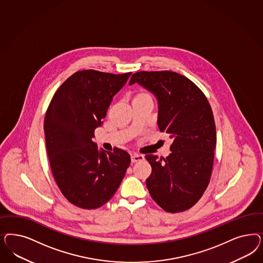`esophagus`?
<instances>
[{
    "instance_id": "1",
    "label": "esophagus",
    "mask_w": 263,
    "mask_h": 263,
    "mask_svg": "<svg viewBox=\"0 0 263 263\" xmlns=\"http://www.w3.org/2000/svg\"><path fill=\"white\" fill-rule=\"evenodd\" d=\"M144 160V156L143 155H138L135 154L132 156V162H137V161H141Z\"/></svg>"
}]
</instances>
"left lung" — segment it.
Here are the masks:
<instances>
[{
  "label": "left lung",
  "instance_id": "left-lung-1",
  "mask_svg": "<svg viewBox=\"0 0 263 263\" xmlns=\"http://www.w3.org/2000/svg\"><path fill=\"white\" fill-rule=\"evenodd\" d=\"M135 83L155 95L158 126L172 139L165 159L145 156L152 166L148 191L164 211H186L200 199L212 174L217 136L210 103L193 81L174 71H138L128 84Z\"/></svg>",
  "mask_w": 263,
  "mask_h": 263
}]
</instances>
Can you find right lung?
<instances>
[{
    "label": "right lung",
    "instance_id": "add662e5",
    "mask_svg": "<svg viewBox=\"0 0 263 263\" xmlns=\"http://www.w3.org/2000/svg\"><path fill=\"white\" fill-rule=\"evenodd\" d=\"M130 74L77 71L60 86L46 111L43 127L53 177L63 195L79 208L106 203L129 166L126 151H99L92 137Z\"/></svg>",
    "mask_w": 263,
    "mask_h": 263
}]
</instances>
